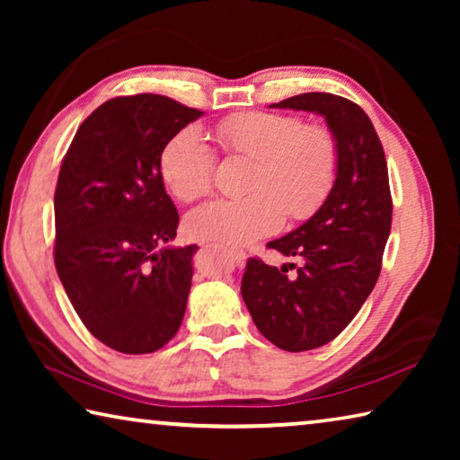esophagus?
Listing matches in <instances>:
<instances>
[{"instance_id": "esophagus-1", "label": "esophagus", "mask_w": 460, "mask_h": 460, "mask_svg": "<svg viewBox=\"0 0 460 460\" xmlns=\"http://www.w3.org/2000/svg\"><path fill=\"white\" fill-rule=\"evenodd\" d=\"M229 255H231V260L237 268H241L245 263V253L239 252V249H229Z\"/></svg>"}]
</instances>
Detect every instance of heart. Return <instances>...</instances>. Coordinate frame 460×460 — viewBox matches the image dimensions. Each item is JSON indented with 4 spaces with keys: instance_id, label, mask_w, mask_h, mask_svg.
<instances>
[{
    "instance_id": "obj_1",
    "label": "heart",
    "mask_w": 460,
    "mask_h": 460,
    "mask_svg": "<svg viewBox=\"0 0 460 460\" xmlns=\"http://www.w3.org/2000/svg\"><path fill=\"white\" fill-rule=\"evenodd\" d=\"M215 137L231 155L253 160L243 199H215L186 217L200 241L245 245L279 229L284 215L305 221L334 184L337 139L324 126H305L296 115L252 111L225 118ZM162 178L174 197L194 200L211 190L215 154L194 129L178 131L160 155Z\"/></svg>"
}]
</instances>
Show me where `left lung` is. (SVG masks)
<instances>
[{
    "label": "left lung",
    "instance_id": "obj_1",
    "mask_svg": "<svg viewBox=\"0 0 460 460\" xmlns=\"http://www.w3.org/2000/svg\"><path fill=\"white\" fill-rule=\"evenodd\" d=\"M270 107L323 115L339 146L337 178L321 208L288 235L270 241L286 258L268 266L249 258L241 296L258 331L284 351L331 342L376 286L392 229L387 162L363 109L332 93H302ZM288 269H296L290 277Z\"/></svg>",
    "mask_w": 460,
    "mask_h": 460
}]
</instances>
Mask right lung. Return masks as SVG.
Wrapping results in <instances>:
<instances>
[{
	"label": "right lung",
	"instance_id": "add662e5",
	"mask_svg": "<svg viewBox=\"0 0 460 460\" xmlns=\"http://www.w3.org/2000/svg\"><path fill=\"white\" fill-rule=\"evenodd\" d=\"M202 111L142 93L99 105L81 123L54 192V266L93 337L128 355L154 353L181 329L197 245L176 237L160 155Z\"/></svg>",
	"mask_w": 460,
	"mask_h": 460
}]
</instances>
